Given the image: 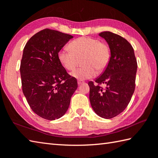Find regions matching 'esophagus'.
Wrapping results in <instances>:
<instances>
[{
    "instance_id": "1",
    "label": "esophagus",
    "mask_w": 158,
    "mask_h": 158,
    "mask_svg": "<svg viewBox=\"0 0 158 158\" xmlns=\"http://www.w3.org/2000/svg\"><path fill=\"white\" fill-rule=\"evenodd\" d=\"M77 83H78V85H81V84H82V83H83L84 82H83V81H80V80H79V81H77Z\"/></svg>"
}]
</instances>
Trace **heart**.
<instances>
[{"label":"heart","mask_w":158,"mask_h":158,"mask_svg":"<svg viewBox=\"0 0 158 158\" xmlns=\"http://www.w3.org/2000/svg\"><path fill=\"white\" fill-rule=\"evenodd\" d=\"M70 49L64 48L58 52V59L66 70H73L81 60L83 66L72 72L71 76L80 81L91 79L108 66L110 52L108 45L90 37H80L70 43Z\"/></svg>","instance_id":"1"}]
</instances>
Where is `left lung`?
Masks as SVG:
<instances>
[{
	"instance_id": "8db88e82",
	"label": "left lung",
	"mask_w": 158,
	"mask_h": 158,
	"mask_svg": "<svg viewBox=\"0 0 158 158\" xmlns=\"http://www.w3.org/2000/svg\"><path fill=\"white\" fill-rule=\"evenodd\" d=\"M108 43L110 58L95 82L89 81V101L98 116L110 119L123 111L135 89L137 62L134 49L126 39L109 31L98 35ZM106 85L102 88L100 85Z\"/></svg>"
}]
</instances>
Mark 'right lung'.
<instances>
[{
	"mask_svg": "<svg viewBox=\"0 0 158 158\" xmlns=\"http://www.w3.org/2000/svg\"><path fill=\"white\" fill-rule=\"evenodd\" d=\"M73 38L47 28L33 35L23 49L20 65L22 91L32 110L43 119L55 120L64 115L78 87L58 56Z\"/></svg>",
	"mask_w": 158,
	"mask_h": 158,
	"instance_id": "obj_1",
	"label": "right lung"
}]
</instances>
